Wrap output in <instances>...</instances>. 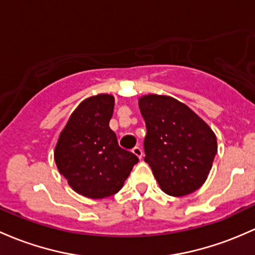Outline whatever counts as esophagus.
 Returning a JSON list of instances; mask_svg holds the SVG:
<instances>
[{
  "label": "esophagus",
  "instance_id": "obj_1",
  "mask_svg": "<svg viewBox=\"0 0 255 255\" xmlns=\"http://www.w3.org/2000/svg\"><path fill=\"white\" fill-rule=\"evenodd\" d=\"M132 152L135 155L136 157H139V159H141V157H143V150H141V148H139V146H134L132 150Z\"/></svg>",
  "mask_w": 255,
  "mask_h": 255
}]
</instances>
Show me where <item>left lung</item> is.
<instances>
[{"label":"left lung","mask_w":255,"mask_h":255,"mask_svg":"<svg viewBox=\"0 0 255 255\" xmlns=\"http://www.w3.org/2000/svg\"><path fill=\"white\" fill-rule=\"evenodd\" d=\"M139 109L146 126L144 161L162 191L183 197L200 188L218 152L210 127L171 96H143Z\"/></svg>","instance_id":"left-lung-1"}]
</instances>
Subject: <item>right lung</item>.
<instances>
[{"label":"right lung","instance_id":"obj_1","mask_svg":"<svg viewBox=\"0 0 255 255\" xmlns=\"http://www.w3.org/2000/svg\"><path fill=\"white\" fill-rule=\"evenodd\" d=\"M115 99L92 96L74 110L55 149L58 171L79 194L101 199L116 194L139 161L119 145L109 123Z\"/></svg>","mask_w":255,"mask_h":255}]
</instances>
